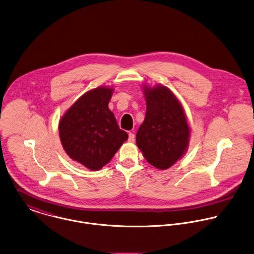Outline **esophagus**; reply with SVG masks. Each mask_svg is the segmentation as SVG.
<instances>
[{
  "label": "esophagus",
  "instance_id": "obj_1",
  "mask_svg": "<svg viewBox=\"0 0 254 254\" xmlns=\"http://www.w3.org/2000/svg\"><path fill=\"white\" fill-rule=\"evenodd\" d=\"M134 139H135L134 134H133L132 132H129V133H128V141H129V142H133Z\"/></svg>",
  "mask_w": 254,
  "mask_h": 254
}]
</instances>
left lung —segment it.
<instances>
[{"label": "left lung", "instance_id": "left-lung-1", "mask_svg": "<svg viewBox=\"0 0 254 254\" xmlns=\"http://www.w3.org/2000/svg\"><path fill=\"white\" fill-rule=\"evenodd\" d=\"M143 93L146 113L136 132V144L152 166L164 170L186 153L190 127L181 103L170 89L144 86Z\"/></svg>", "mask_w": 254, "mask_h": 254}]
</instances>
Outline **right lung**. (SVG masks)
I'll return each mask as SVG.
<instances>
[{
  "instance_id": "right-lung-1",
  "label": "right lung",
  "mask_w": 254,
  "mask_h": 254,
  "mask_svg": "<svg viewBox=\"0 0 254 254\" xmlns=\"http://www.w3.org/2000/svg\"><path fill=\"white\" fill-rule=\"evenodd\" d=\"M113 91L104 86L88 91L59 121V136L65 152L93 171L109 163L128 138L109 109Z\"/></svg>"
}]
</instances>
